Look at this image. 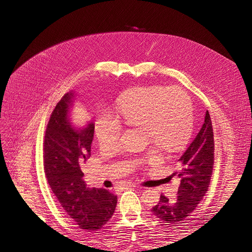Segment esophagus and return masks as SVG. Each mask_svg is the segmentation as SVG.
<instances>
[{"label":"esophagus","mask_w":252,"mask_h":252,"mask_svg":"<svg viewBox=\"0 0 252 252\" xmlns=\"http://www.w3.org/2000/svg\"><path fill=\"white\" fill-rule=\"evenodd\" d=\"M122 187H123V188L125 189V188H130V187H138V186H136L135 184H133V183H129V182H127V183H124V184L122 185Z\"/></svg>","instance_id":"1"}]
</instances>
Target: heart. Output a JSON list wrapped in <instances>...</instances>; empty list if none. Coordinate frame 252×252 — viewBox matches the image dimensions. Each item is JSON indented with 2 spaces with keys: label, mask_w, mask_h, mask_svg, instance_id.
Masks as SVG:
<instances>
[{
  "label": "heart",
  "mask_w": 252,
  "mask_h": 252,
  "mask_svg": "<svg viewBox=\"0 0 252 252\" xmlns=\"http://www.w3.org/2000/svg\"><path fill=\"white\" fill-rule=\"evenodd\" d=\"M116 111L122 123L144 127L147 141L169 152L180 149L192 131V104L178 87H135L119 98ZM118 120L106 110L98 113L94 131L101 145L119 143L122 125Z\"/></svg>",
  "instance_id": "heart-1"
}]
</instances>
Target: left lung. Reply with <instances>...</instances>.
<instances>
[{
	"mask_svg": "<svg viewBox=\"0 0 252 252\" xmlns=\"http://www.w3.org/2000/svg\"><path fill=\"white\" fill-rule=\"evenodd\" d=\"M213 158L215 142L210 114L207 110L201 130L179 158V171L173 173L181 179L177 200L170 201L161 194L159 202L151 209L159 220L177 224L184 220L196 208L208 190Z\"/></svg>",
	"mask_w": 252,
	"mask_h": 252,
	"instance_id": "left-lung-1",
	"label": "left lung"
}]
</instances>
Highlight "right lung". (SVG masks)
I'll use <instances>...</instances> for the list:
<instances>
[{
    "label": "right lung",
    "mask_w": 252,
    "mask_h": 252,
    "mask_svg": "<svg viewBox=\"0 0 252 252\" xmlns=\"http://www.w3.org/2000/svg\"><path fill=\"white\" fill-rule=\"evenodd\" d=\"M74 93L66 94L51 113L44 140V168L53 194L82 229L94 231L107 224L118 203L108 190L90 188L83 167L91 154L94 123L75 125L70 111Z\"/></svg>",
    "instance_id": "right-lung-1"
}]
</instances>
